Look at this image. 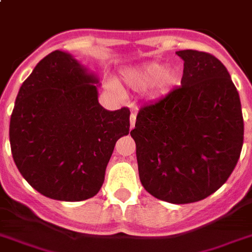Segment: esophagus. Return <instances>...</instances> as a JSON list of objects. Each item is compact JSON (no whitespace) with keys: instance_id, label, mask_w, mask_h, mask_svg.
Masks as SVG:
<instances>
[{"instance_id":"34e87169","label":"esophagus","mask_w":252,"mask_h":252,"mask_svg":"<svg viewBox=\"0 0 252 252\" xmlns=\"http://www.w3.org/2000/svg\"><path fill=\"white\" fill-rule=\"evenodd\" d=\"M129 122H130V129L134 128V126H135V114H130Z\"/></svg>"}]
</instances>
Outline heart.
<instances>
[{"label": "heart", "mask_w": 252, "mask_h": 252, "mask_svg": "<svg viewBox=\"0 0 252 252\" xmlns=\"http://www.w3.org/2000/svg\"><path fill=\"white\" fill-rule=\"evenodd\" d=\"M124 81L135 90H146L156 85L161 91H167L180 82V73L175 67H167L157 62H151L137 68L124 71Z\"/></svg>", "instance_id": "heart-1"}]
</instances>
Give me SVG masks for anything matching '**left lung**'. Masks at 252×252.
<instances>
[{
  "label": "left lung",
  "instance_id": "left-lung-1",
  "mask_svg": "<svg viewBox=\"0 0 252 252\" xmlns=\"http://www.w3.org/2000/svg\"><path fill=\"white\" fill-rule=\"evenodd\" d=\"M181 86L139 110L135 142L139 179L151 195L188 204L217 191L232 174L244 143L237 90L216 57L176 52Z\"/></svg>",
  "mask_w": 252,
  "mask_h": 252
}]
</instances>
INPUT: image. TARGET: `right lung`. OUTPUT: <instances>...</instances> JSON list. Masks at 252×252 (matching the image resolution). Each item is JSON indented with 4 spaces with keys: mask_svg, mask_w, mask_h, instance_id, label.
Listing matches in <instances>:
<instances>
[{
    "mask_svg": "<svg viewBox=\"0 0 252 252\" xmlns=\"http://www.w3.org/2000/svg\"><path fill=\"white\" fill-rule=\"evenodd\" d=\"M97 84L71 54L54 50L19 90L11 152L23 178L47 198L80 202L96 195L114 146L129 133V109L102 108Z\"/></svg>",
    "mask_w": 252,
    "mask_h": 252,
    "instance_id": "obj_1",
    "label": "right lung"
}]
</instances>
